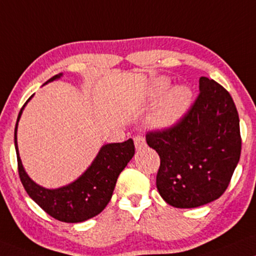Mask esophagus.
I'll use <instances>...</instances> for the list:
<instances>
[{"instance_id": "esophagus-1", "label": "esophagus", "mask_w": 256, "mask_h": 256, "mask_svg": "<svg viewBox=\"0 0 256 256\" xmlns=\"http://www.w3.org/2000/svg\"><path fill=\"white\" fill-rule=\"evenodd\" d=\"M134 144L138 150H142V148L146 147V138H144L142 135H136V136L134 138Z\"/></svg>"}]
</instances>
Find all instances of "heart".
Listing matches in <instances>:
<instances>
[{"label": "heart", "instance_id": "b5f03b06", "mask_svg": "<svg viewBox=\"0 0 256 256\" xmlns=\"http://www.w3.org/2000/svg\"><path fill=\"white\" fill-rule=\"evenodd\" d=\"M170 82L166 78H158L150 86V96H160L167 88ZM191 103V91L184 85H176L168 89L160 97L150 112V121L153 127L165 129L171 127L180 120L188 112Z\"/></svg>", "mask_w": 256, "mask_h": 256}]
</instances>
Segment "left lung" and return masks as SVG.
Instances as JSON below:
<instances>
[{"label":"left lung","mask_w":256,"mask_h":256,"mask_svg":"<svg viewBox=\"0 0 256 256\" xmlns=\"http://www.w3.org/2000/svg\"><path fill=\"white\" fill-rule=\"evenodd\" d=\"M148 146L160 156L156 188L167 204L190 209L224 194L241 156L240 120L222 85L200 78V94L172 127L150 132Z\"/></svg>","instance_id":"left-lung-1"}]
</instances>
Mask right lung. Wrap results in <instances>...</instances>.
I'll return each mask as SVG.
<instances>
[{
	"label": "right lung",
	"mask_w": 256,
	"mask_h": 256,
	"mask_svg": "<svg viewBox=\"0 0 256 256\" xmlns=\"http://www.w3.org/2000/svg\"><path fill=\"white\" fill-rule=\"evenodd\" d=\"M56 74L45 84L60 78ZM32 97L30 96L28 100ZM28 100L18 112L15 126L14 142L18 156V168L21 182L27 194L45 212L53 218L66 223H78L92 218L102 212L112 200L118 178L134 156L135 147L132 138L124 142L106 144L102 146L91 165L71 184L59 188H45L28 176L22 166L18 148V124Z\"/></svg>",
	"instance_id": "add662e5"
}]
</instances>
